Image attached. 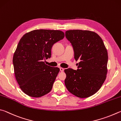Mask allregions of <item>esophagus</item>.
I'll return each instance as SVG.
<instances>
[{
	"mask_svg": "<svg viewBox=\"0 0 121 121\" xmlns=\"http://www.w3.org/2000/svg\"><path fill=\"white\" fill-rule=\"evenodd\" d=\"M64 70V68H62V67H60V71L61 72H63Z\"/></svg>",
	"mask_w": 121,
	"mask_h": 121,
	"instance_id": "1",
	"label": "esophagus"
}]
</instances>
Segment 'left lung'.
<instances>
[{"label": "left lung", "instance_id": "8db88e82", "mask_svg": "<svg viewBox=\"0 0 121 121\" xmlns=\"http://www.w3.org/2000/svg\"><path fill=\"white\" fill-rule=\"evenodd\" d=\"M74 58L79 60L77 70L67 69L65 84L71 94L87 98L100 89L106 78L108 53L101 38L94 32L73 30L65 32Z\"/></svg>", "mask_w": 121, "mask_h": 121}]
</instances>
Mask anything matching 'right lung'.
Instances as JSON below:
<instances>
[{"label":"right lung","instance_id":"add662e5","mask_svg":"<svg viewBox=\"0 0 121 121\" xmlns=\"http://www.w3.org/2000/svg\"><path fill=\"white\" fill-rule=\"evenodd\" d=\"M64 38L62 31L43 29L30 31L21 38L13 63L16 81L25 94L37 98L52 90L59 69L46 65L44 60L51 57L53 44Z\"/></svg>","mask_w":121,"mask_h":121}]
</instances>
